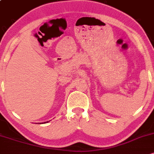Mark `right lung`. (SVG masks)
I'll use <instances>...</instances> for the list:
<instances>
[{"mask_svg":"<svg viewBox=\"0 0 154 154\" xmlns=\"http://www.w3.org/2000/svg\"><path fill=\"white\" fill-rule=\"evenodd\" d=\"M44 123H46V122H44Z\"/></svg>","mask_w":154,"mask_h":154,"instance_id":"obj_1","label":"right lung"}]
</instances>
